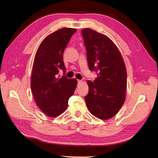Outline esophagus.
Returning a JSON list of instances; mask_svg holds the SVG:
<instances>
[{
    "label": "esophagus",
    "mask_w": 158,
    "mask_h": 158,
    "mask_svg": "<svg viewBox=\"0 0 158 158\" xmlns=\"http://www.w3.org/2000/svg\"><path fill=\"white\" fill-rule=\"evenodd\" d=\"M77 83H78V84L82 83V80H78V81H77Z\"/></svg>",
    "instance_id": "obj_1"
}]
</instances>
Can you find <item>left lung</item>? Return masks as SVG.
Here are the masks:
<instances>
[{"label": "left lung", "mask_w": 158, "mask_h": 158, "mask_svg": "<svg viewBox=\"0 0 158 158\" xmlns=\"http://www.w3.org/2000/svg\"><path fill=\"white\" fill-rule=\"evenodd\" d=\"M90 71L98 77L88 81L89 94L85 100L87 108L96 117H113L126 99L127 72L117 47L107 36L90 28L81 31Z\"/></svg>", "instance_id": "obj_1"}]
</instances>
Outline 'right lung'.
<instances>
[{
    "mask_svg": "<svg viewBox=\"0 0 158 158\" xmlns=\"http://www.w3.org/2000/svg\"><path fill=\"white\" fill-rule=\"evenodd\" d=\"M77 29L63 28L48 35L40 44L34 57L31 90L38 107L49 117L65 111L69 98L74 94L77 81L65 76L63 52ZM62 69L64 76L57 77ZM60 76V75H59Z\"/></svg>",
    "mask_w": 158,
    "mask_h": 158,
    "instance_id": "obj_1",
    "label": "right lung"
}]
</instances>
